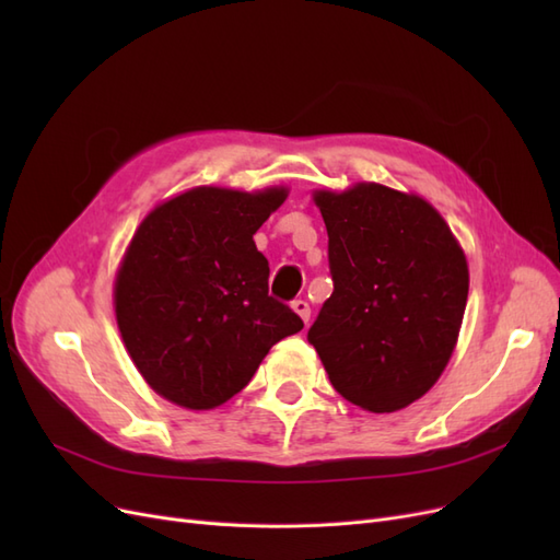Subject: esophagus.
<instances>
[{
  "instance_id": "1",
  "label": "esophagus",
  "mask_w": 560,
  "mask_h": 560,
  "mask_svg": "<svg viewBox=\"0 0 560 560\" xmlns=\"http://www.w3.org/2000/svg\"><path fill=\"white\" fill-rule=\"evenodd\" d=\"M292 308H294V311L299 313V317L308 325V319H311V306H308V301L296 299V301H292Z\"/></svg>"
}]
</instances>
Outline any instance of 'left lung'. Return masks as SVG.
I'll return each mask as SVG.
<instances>
[{"label":"left lung","instance_id":"left-lung-1","mask_svg":"<svg viewBox=\"0 0 560 560\" xmlns=\"http://www.w3.org/2000/svg\"><path fill=\"white\" fill-rule=\"evenodd\" d=\"M331 296L308 329L338 395L374 413L409 406L442 376L463 325L465 254L430 202L381 184L317 191Z\"/></svg>","mask_w":560,"mask_h":560}]
</instances>
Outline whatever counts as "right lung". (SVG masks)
<instances>
[{
	"mask_svg": "<svg viewBox=\"0 0 560 560\" xmlns=\"http://www.w3.org/2000/svg\"><path fill=\"white\" fill-rule=\"evenodd\" d=\"M284 196L200 186L163 202L135 233L116 276V322L135 366L165 399L214 409L303 329L268 294V261L252 238Z\"/></svg>",
	"mask_w": 560,
	"mask_h": 560,
	"instance_id": "add662e5",
	"label": "right lung"
}]
</instances>
